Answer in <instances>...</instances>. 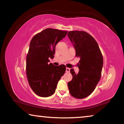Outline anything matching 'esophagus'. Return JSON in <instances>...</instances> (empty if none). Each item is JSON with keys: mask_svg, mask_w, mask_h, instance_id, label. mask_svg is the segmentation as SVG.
Segmentation results:
<instances>
[{"mask_svg": "<svg viewBox=\"0 0 124 124\" xmlns=\"http://www.w3.org/2000/svg\"><path fill=\"white\" fill-rule=\"evenodd\" d=\"M66 72L67 73H68V72H70V68H66Z\"/></svg>", "mask_w": 124, "mask_h": 124, "instance_id": "1", "label": "esophagus"}]
</instances>
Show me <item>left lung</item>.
Wrapping results in <instances>:
<instances>
[{
    "instance_id": "8db88e82",
    "label": "left lung",
    "mask_w": 124,
    "mask_h": 124,
    "mask_svg": "<svg viewBox=\"0 0 124 124\" xmlns=\"http://www.w3.org/2000/svg\"><path fill=\"white\" fill-rule=\"evenodd\" d=\"M68 37L74 45L75 56L80 59L78 73L73 69L70 70L73 79L68 83V86L73 97L81 99L91 95L99 82L103 59L97 41L89 33L70 31Z\"/></svg>"
}]
</instances>
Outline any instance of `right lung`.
Returning a JSON list of instances; mask_svg holds the SVG:
<instances>
[{
    "mask_svg": "<svg viewBox=\"0 0 124 124\" xmlns=\"http://www.w3.org/2000/svg\"><path fill=\"white\" fill-rule=\"evenodd\" d=\"M67 31L47 28L33 37L26 57V74L28 83L35 94L47 97L54 93L58 81L64 75L66 67L56 66L50 63L56 45L66 36Z\"/></svg>",
    "mask_w": 124,
    "mask_h": 124,
    "instance_id": "add662e5",
    "label": "right lung"
}]
</instances>
